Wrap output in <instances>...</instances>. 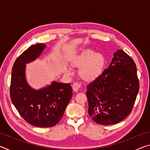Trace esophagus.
<instances>
[{"mask_svg": "<svg viewBox=\"0 0 150 150\" xmlns=\"http://www.w3.org/2000/svg\"><path fill=\"white\" fill-rule=\"evenodd\" d=\"M72 87H73V90H74L75 91H77L79 90V87H80V84L78 82H75L73 84Z\"/></svg>", "mask_w": 150, "mask_h": 150, "instance_id": "obj_1", "label": "esophagus"}]
</instances>
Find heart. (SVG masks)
Wrapping results in <instances>:
<instances>
[{"label":"heart","mask_w":150,"mask_h":150,"mask_svg":"<svg viewBox=\"0 0 150 150\" xmlns=\"http://www.w3.org/2000/svg\"><path fill=\"white\" fill-rule=\"evenodd\" d=\"M76 65L83 67L82 75L86 79H94L102 73L104 58L100 54H95L91 50H85L75 62Z\"/></svg>","instance_id":"b5f03b06"}]
</instances>
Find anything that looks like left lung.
Returning <instances> with one entry per match:
<instances>
[{"label":"left lung","mask_w":150,"mask_h":150,"mask_svg":"<svg viewBox=\"0 0 150 150\" xmlns=\"http://www.w3.org/2000/svg\"><path fill=\"white\" fill-rule=\"evenodd\" d=\"M139 87L135 62L118 50L107 69L87 85L88 115L102 125L120 122L132 110Z\"/></svg>","instance_id":"obj_1"}]
</instances>
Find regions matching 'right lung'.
Returning a JSON list of instances; mask_svg holds the SVG:
<instances>
[{"mask_svg":"<svg viewBox=\"0 0 150 150\" xmlns=\"http://www.w3.org/2000/svg\"><path fill=\"white\" fill-rule=\"evenodd\" d=\"M45 45H32L15 61L12 69L10 95L20 116L33 126L47 128L56 125L62 119L72 97L69 83H52L51 85L35 91L26 83V63L38 57Z\"/></svg>","mask_w":150,"mask_h":150,"instance_id":"right-lung-1","label":"right lung"}]
</instances>
